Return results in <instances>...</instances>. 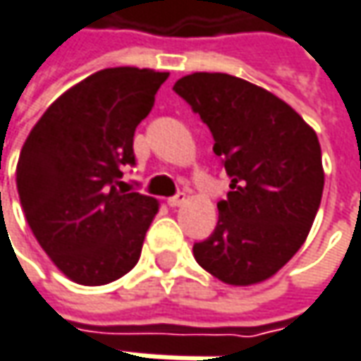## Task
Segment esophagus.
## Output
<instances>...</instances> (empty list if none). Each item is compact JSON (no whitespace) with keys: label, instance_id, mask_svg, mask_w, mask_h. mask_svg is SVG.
Returning <instances> with one entry per match:
<instances>
[{"label":"esophagus","instance_id":"obj_1","mask_svg":"<svg viewBox=\"0 0 361 361\" xmlns=\"http://www.w3.org/2000/svg\"><path fill=\"white\" fill-rule=\"evenodd\" d=\"M185 201H187V195H185V192H176V195L171 197L166 202H169V207H180Z\"/></svg>","mask_w":361,"mask_h":361}]
</instances>
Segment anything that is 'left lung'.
Segmentation results:
<instances>
[{
    "label": "left lung",
    "instance_id": "obj_1",
    "mask_svg": "<svg viewBox=\"0 0 361 361\" xmlns=\"http://www.w3.org/2000/svg\"><path fill=\"white\" fill-rule=\"evenodd\" d=\"M173 90L209 126L231 176L215 231L192 245V255L229 285L269 279L298 253L322 202L317 134L291 106L241 78L197 72Z\"/></svg>",
    "mask_w": 361,
    "mask_h": 361
}]
</instances>
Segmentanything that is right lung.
Listing matches in <instances>:
<instances>
[{
    "mask_svg": "<svg viewBox=\"0 0 361 361\" xmlns=\"http://www.w3.org/2000/svg\"><path fill=\"white\" fill-rule=\"evenodd\" d=\"M166 72L106 68L62 94L21 148L16 183L27 225L56 267L82 285L116 281L138 263L159 202L122 188L134 130Z\"/></svg>",
    "mask_w": 361,
    "mask_h": 361,
    "instance_id": "right-lung-1",
    "label": "right lung"
}]
</instances>
